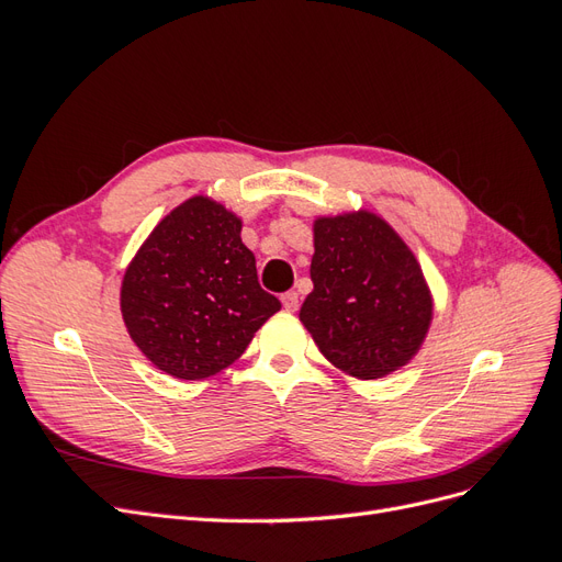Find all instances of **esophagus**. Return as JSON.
I'll return each mask as SVG.
<instances>
[{"mask_svg":"<svg viewBox=\"0 0 562 562\" xmlns=\"http://www.w3.org/2000/svg\"><path fill=\"white\" fill-rule=\"evenodd\" d=\"M281 302L288 312H295L300 307V295L295 291H288L281 295Z\"/></svg>","mask_w":562,"mask_h":562,"instance_id":"1","label":"esophagus"}]
</instances>
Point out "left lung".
I'll list each match as a JSON object with an SVG mask.
<instances>
[{
	"mask_svg": "<svg viewBox=\"0 0 562 562\" xmlns=\"http://www.w3.org/2000/svg\"><path fill=\"white\" fill-rule=\"evenodd\" d=\"M312 281L300 321L333 366L378 380L417 353L431 323V295L415 255L382 217L366 211L318 217Z\"/></svg>",
	"mask_w": 562,
	"mask_h": 562,
	"instance_id": "1",
	"label": "left lung"
}]
</instances>
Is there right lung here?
Returning <instances> with one entry per match:
<instances>
[{
    "mask_svg": "<svg viewBox=\"0 0 562 562\" xmlns=\"http://www.w3.org/2000/svg\"><path fill=\"white\" fill-rule=\"evenodd\" d=\"M279 310L241 241V220L206 196L161 220L122 283L133 342L178 380L211 378L234 363Z\"/></svg>",
    "mask_w": 562,
    "mask_h": 562,
    "instance_id": "add662e5",
    "label": "right lung"
}]
</instances>
